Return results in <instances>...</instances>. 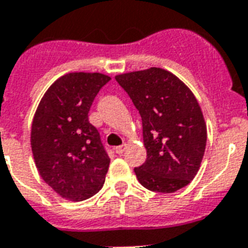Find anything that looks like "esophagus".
Here are the masks:
<instances>
[{
	"instance_id": "1",
	"label": "esophagus",
	"mask_w": 248,
	"mask_h": 248,
	"mask_svg": "<svg viewBox=\"0 0 248 248\" xmlns=\"http://www.w3.org/2000/svg\"><path fill=\"white\" fill-rule=\"evenodd\" d=\"M126 148H127V145L126 144H124V145H120V146H116V149H114V150H116V153H117V154H124V150H126Z\"/></svg>"
}]
</instances>
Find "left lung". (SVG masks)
<instances>
[{
    "label": "left lung",
    "mask_w": 248,
    "mask_h": 248,
    "mask_svg": "<svg viewBox=\"0 0 248 248\" xmlns=\"http://www.w3.org/2000/svg\"><path fill=\"white\" fill-rule=\"evenodd\" d=\"M140 112L146 160L135 168L145 188L170 194L187 186L200 170L206 124L190 88L172 72L150 67L116 76Z\"/></svg>",
    "instance_id": "left-lung-1"
}]
</instances>
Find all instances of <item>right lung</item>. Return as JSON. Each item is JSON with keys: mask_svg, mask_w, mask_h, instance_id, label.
<instances>
[{"mask_svg": "<svg viewBox=\"0 0 248 248\" xmlns=\"http://www.w3.org/2000/svg\"><path fill=\"white\" fill-rule=\"evenodd\" d=\"M109 80L100 72H70L57 78L38 104L30 132L34 162L62 199L86 200L103 187L110 159L88 113Z\"/></svg>", "mask_w": 248, "mask_h": 248, "instance_id": "add662e5", "label": "right lung"}]
</instances>
